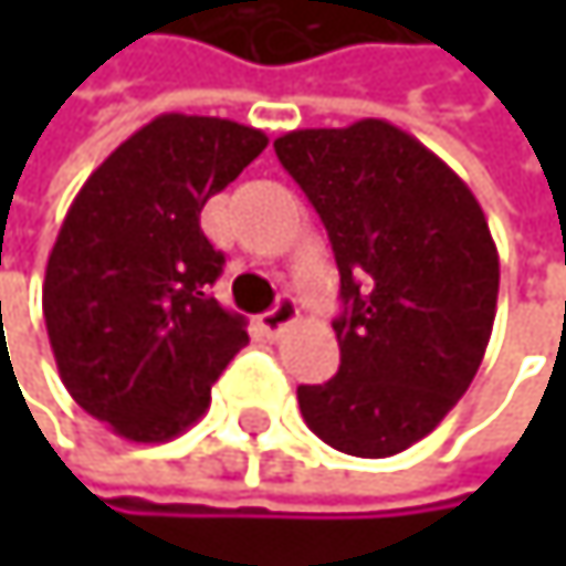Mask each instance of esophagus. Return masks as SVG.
<instances>
[{
  "mask_svg": "<svg viewBox=\"0 0 566 566\" xmlns=\"http://www.w3.org/2000/svg\"><path fill=\"white\" fill-rule=\"evenodd\" d=\"M294 321H297V304H294V297L282 294L279 304H275L272 311L262 314V331H265L269 337H279L284 327H291Z\"/></svg>",
  "mask_w": 566,
  "mask_h": 566,
  "instance_id": "1",
  "label": "esophagus"
}]
</instances>
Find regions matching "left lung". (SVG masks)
Segmentation results:
<instances>
[{
    "label": "left lung",
    "instance_id": "8db88e82",
    "mask_svg": "<svg viewBox=\"0 0 566 566\" xmlns=\"http://www.w3.org/2000/svg\"><path fill=\"white\" fill-rule=\"evenodd\" d=\"M275 154L317 209L340 272V370L297 387L327 446L387 459L429 436L475 380L499 249L472 189L387 120L291 130Z\"/></svg>",
    "mask_w": 566,
    "mask_h": 566
}]
</instances>
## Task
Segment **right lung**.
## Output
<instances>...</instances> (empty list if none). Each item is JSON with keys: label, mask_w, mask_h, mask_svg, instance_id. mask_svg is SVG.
Listing matches in <instances>:
<instances>
[{"label": "right lung", "mask_w": 566, "mask_h": 566, "mask_svg": "<svg viewBox=\"0 0 566 566\" xmlns=\"http://www.w3.org/2000/svg\"><path fill=\"white\" fill-rule=\"evenodd\" d=\"M265 147L235 120L160 114L87 176L61 222L42 284L57 374L130 442L189 429L249 344L245 317L209 294L226 259L199 212Z\"/></svg>", "instance_id": "right-lung-1"}]
</instances>
